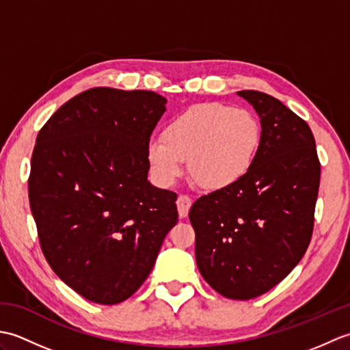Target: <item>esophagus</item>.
Wrapping results in <instances>:
<instances>
[{
    "mask_svg": "<svg viewBox=\"0 0 350 350\" xmlns=\"http://www.w3.org/2000/svg\"><path fill=\"white\" fill-rule=\"evenodd\" d=\"M192 206V200L188 196H179L177 198V211H179V217L180 218H187L188 212Z\"/></svg>",
    "mask_w": 350,
    "mask_h": 350,
    "instance_id": "1",
    "label": "esophagus"
}]
</instances>
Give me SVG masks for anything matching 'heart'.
Wrapping results in <instances>:
<instances>
[{
	"label": "heart",
	"mask_w": 350,
	"mask_h": 350,
	"mask_svg": "<svg viewBox=\"0 0 350 350\" xmlns=\"http://www.w3.org/2000/svg\"><path fill=\"white\" fill-rule=\"evenodd\" d=\"M161 141L147 147L152 173L162 185L174 183L188 162L200 187L219 191L247 176L262 144V126L250 111L222 103H202L174 117Z\"/></svg>",
	"instance_id": "heart-1"
}]
</instances>
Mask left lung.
<instances>
[{
    "instance_id": "left-lung-1",
    "label": "left lung",
    "mask_w": 350,
    "mask_h": 350,
    "mask_svg": "<svg viewBox=\"0 0 350 350\" xmlns=\"http://www.w3.org/2000/svg\"><path fill=\"white\" fill-rule=\"evenodd\" d=\"M260 117L250 173L200 197L189 211L200 273L226 298L266 293L301 262L311 241L321 162L307 122L272 96L242 90Z\"/></svg>"
}]
</instances>
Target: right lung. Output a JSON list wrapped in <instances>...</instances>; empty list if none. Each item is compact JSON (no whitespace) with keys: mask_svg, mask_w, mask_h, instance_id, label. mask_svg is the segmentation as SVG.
Returning <instances> with one entry per match:
<instances>
[{"mask_svg":"<svg viewBox=\"0 0 350 350\" xmlns=\"http://www.w3.org/2000/svg\"><path fill=\"white\" fill-rule=\"evenodd\" d=\"M165 103L154 92L96 87L37 135L28 197L43 256L92 302L135 293L179 217L177 194L147 180V147Z\"/></svg>","mask_w":350,"mask_h":350,"instance_id":"1","label":"right lung"}]
</instances>
